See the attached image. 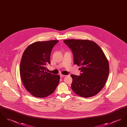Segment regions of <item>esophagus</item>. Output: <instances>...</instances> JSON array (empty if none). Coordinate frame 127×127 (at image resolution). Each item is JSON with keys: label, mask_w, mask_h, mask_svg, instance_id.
I'll list each match as a JSON object with an SVG mask.
<instances>
[{"label": "esophagus", "mask_w": 127, "mask_h": 127, "mask_svg": "<svg viewBox=\"0 0 127 127\" xmlns=\"http://www.w3.org/2000/svg\"><path fill=\"white\" fill-rule=\"evenodd\" d=\"M65 76H66V75H63V74H61V75H60L61 78H63V77H65Z\"/></svg>", "instance_id": "esophagus-1"}]
</instances>
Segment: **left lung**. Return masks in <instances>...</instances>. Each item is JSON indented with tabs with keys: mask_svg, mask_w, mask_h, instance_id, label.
Wrapping results in <instances>:
<instances>
[{
	"mask_svg": "<svg viewBox=\"0 0 127 127\" xmlns=\"http://www.w3.org/2000/svg\"><path fill=\"white\" fill-rule=\"evenodd\" d=\"M70 48L74 63L81 73L71 74L73 91L84 97L94 96L103 88L109 76V61L96 43L87 39H66L63 41Z\"/></svg>",
	"mask_w": 127,
	"mask_h": 127,
	"instance_id": "left-lung-1",
	"label": "left lung"
}]
</instances>
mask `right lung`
Returning a JSON list of instances; mask_svg holds the SVG:
<instances>
[{
    "instance_id": "right-lung-1",
    "label": "right lung",
    "mask_w": 127,
    "mask_h": 127,
    "mask_svg": "<svg viewBox=\"0 0 127 127\" xmlns=\"http://www.w3.org/2000/svg\"><path fill=\"white\" fill-rule=\"evenodd\" d=\"M57 40L37 41L30 45L22 55L20 76L26 90L34 97L42 98L54 92L60 76L46 71L51 52Z\"/></svg>"
}]
</instances>
